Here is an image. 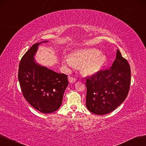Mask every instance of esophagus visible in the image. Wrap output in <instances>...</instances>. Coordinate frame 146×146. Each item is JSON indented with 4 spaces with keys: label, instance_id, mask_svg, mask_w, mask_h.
<instances>
[{
    "label": "esophagus",
    "instance_id": "obj_1",
    "mask_svg": "<svg viewBox=\"0 0 146 146\" xmlns=\"http://www.w3.org/2000/svg\"><path fill=\"white\" fill-rule=\"evenodd\" d=\"M68 80H69V81L70 83H74L76 82V81H77L76 78H74V77H69Z\"/></svg>",
    "mask_w": 146,
    "mask_h": 146
}]
</instances>
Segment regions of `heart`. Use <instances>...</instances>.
I'll return each instance as SVG.
<instances>
[{
  "instance_id": "obj_1",
  "label": "heart",
  "mask_w": 146,
  "mask_h": 146,
  "mask_svg": "<svg viewBox=\"0 0 146 146\" xmlns=\"http://www.w3.org/2000/svg\"><path fill=\"white\" fill-rule=\"evenodd\" d=\"M107 62V57L95 48H86L73 51L70 57L63 58L62 63L66 68H74V65L80 66L84 75H93L100 72Z\"/></svg>"
}]
</instances>
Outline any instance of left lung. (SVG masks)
<instances>
[{"mask_svg":"<svg viewBox=\"0 0 146 146\" xmlns=\"http://www.w3.org/2000/svg\"><path fill=\"white\" fill-rule=\"evenodd\" d=\"M130 84L129 65L117 50L110 69L98 72L86 80V107L98 115L113 111L125 100Z\"/></svg>","mask_w":146,"mask_h":146,"instance_id":"obj_1","label":"left lung"}]
</instances>
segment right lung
<instances>
[{
	"label": "right lung",
	"mask_w": 146,
	"mask_h": 146,
	"mask_svg": "<svg viewBox=\"0 0 146 146\" xmlns=\"http://www.w3.org/2000/svg\"><path fill=\"white\" fill-rule=\"evenodd\" d=\"M33 44L20 62L19 81L27 101L39 111L51 113L61 106L63 93L68 85V76L38 64L35 56L39 44Z\"/></svg>",
	"instance_id": "1"
}]
</instances>
